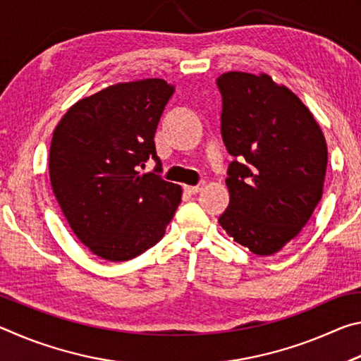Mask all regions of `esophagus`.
I'll return each instance as SVG.
<instances>
[{
    "label": "esophagus",
    "instance_id": "esophagus-1",
    "mask_svg": "<svg viewBox=\"0 0 361 361\" xmlns=\"http://www.w3.org/2000/svg\"><path fill=\"white\" fill-rule=\"evenodd\" d=\"M204 185H205V183L200 181L199 185H195V186H185V191L189 192V194H197V192H200V189L204 188Z\"/></svg>",
    "mask_w": 361,
    "mask_h": 361
}]
</instances>
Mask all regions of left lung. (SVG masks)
I'll return each instance as SVG.
<instances>
[{
  "label": "left lung",
  "instance_id": "8db88e82",
  "mask_svg": "<svg viewBox=\"0 0 361 361\" xmlns=\"http://www.w3.org/2000/svg\"><path fill=\"white\" fill-rule=\"evenodd\" d=\"M221 135L234 161L231 200L219 224L259 256L277 253L312 216L325 181V137L307 106L267 75L229 71L216 78Z\"/></svg>",
  "mask_w": 361,
  "mask_h": 361
}]
</instances>
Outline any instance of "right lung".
I'll return each mask as SVG.
<instances>
[{
    "label": "right lung",
    "instance_id": "right-lung-1",
    "mask_svg": "<svg viewBox=\"0 0 361 361\" xmlns=\"http://www.w3.org/2000/svg\"><path fill=\"white\" fill-rule=\"evenodd\" d=\"M175 85L121 82L79 100L54 130L49 175L57 202L85 247L127 261L154 247L181 202L162 178L154 133ZM152 158V173L140 174Z\"/></svg>",
    "mask_w": 361,
    "mask_h": 361
}]
</instances>
